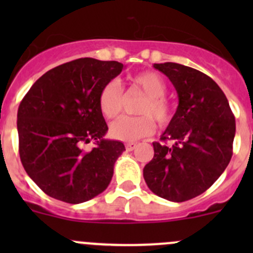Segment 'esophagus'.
I'll use <instances>...</instances> for the list:
<instances>
[{
	"instance_id": "obj_1",
	"label": "esophagus",
	"mask_w": 253,
	"mask_h": 253,
	"mask_svg": "<svg viewBox=\"0 0 253 253\" xmlns=\"http://www.w3.org/2000/svg\"><path fill=\"white\" fill-rule=\"evenodd\" d=\"M136 143H126V149L128 150V152H131V150H133L134 148H136Z\"/></svg>"
}]
</instances>
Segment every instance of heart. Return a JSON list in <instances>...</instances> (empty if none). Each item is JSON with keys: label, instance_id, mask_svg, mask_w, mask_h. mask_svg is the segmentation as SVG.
<instances>
[{"label": "heart", "instance_id": "obj_1", "mask_svg": "<svg viewBox=\"0 0 253 253\" xmlns=\"http://www.w3.org/2000/svg\"><path fill=\"white\" fill-rule=\"evenodd\" d=\"M132 83L147 95L139 108V116H122L110 126L112 138L124 142H134L142 137L149 136L155 128V121L167 125L171 120V105L165 99L167 83L155 72H142L132 77ZM99 109L106 119H114L122 110L124 94L117 81H110L99 93Z\"/></svg>", "mask_w": 253, "mask_h": 253}]
</instances>
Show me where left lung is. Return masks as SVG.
Segmentation results:
<instances>
[{"mask_svg": "<svg viewBox=\"0 0 253 253\" xmlns=\"http://www.w3.org/2000/svg\"><path fill=\"white\" fill-rule=\"evenodd\" d=\"M174 84L178 105L154 157L143 169L149 190L171 202H185L208 190L233 155L235 117L229 101L211 77L174 62L154 63Z\"/></svg>", "mask_w": 253, "mask_h": 253, "instance_id": "obj_1", "label": "left lung"}]
</instances>
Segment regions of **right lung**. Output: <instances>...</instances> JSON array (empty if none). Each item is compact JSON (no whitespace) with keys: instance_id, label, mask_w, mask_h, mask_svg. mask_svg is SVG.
Returning a JSON list of instances; mask_svg holds the SVG:
<instances>
[{"instance_id":"right-lung-1","label":"right lung","mask_w":253,"mask_h":253,"mask_svg":"<svg viewBox=\"0 0 253 253\" xmlns=\"http://www.w3.org/2000/svg\"><path fill=\"white\" fill-rule=\"evenodd\" d=\"M124 70L117 61L84 57L38 79L18 109L19 155L29 177L50 197L78 205L106 190L124 143L105 139L99 93ZM90 140L97 147L84 152Z\"/></svg>"}]
</instances>
